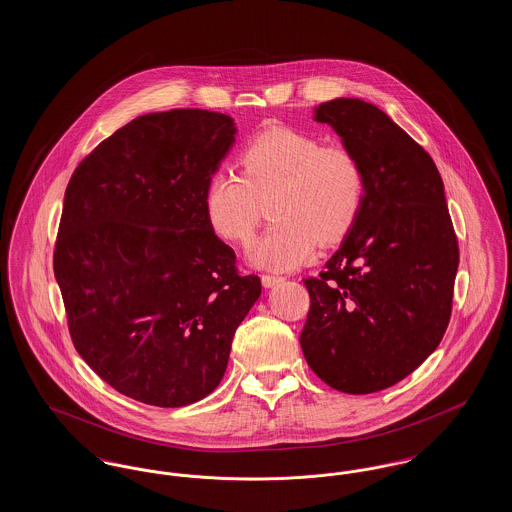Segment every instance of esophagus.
<instances>
[{"mask_svg":"<svg viewBox=\"0 0 512 512\" xmlns=\"http://www.w3.org/2000/svg\"><path fill=\"white\" fill-rule=\"evenodd\" d=\"M261 282H263L265 288H274L276 284L284 282V278H282V276H272V274H263V276H261Z\"/></svg>","mask_w":512,"mask_h":512,"instance_id":"1","label":"esophagus"}]
</instances>
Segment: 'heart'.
<instances>
[{"label":"heart","instance_id":"1","mask_svg":"<svg viewBox=\"0 0 512 512\" xmlns=\"http://www.w3.org/2000/svg\"><path fill=\"white\" fill-rule=\"evenodd\" d=\"M366 172L359 155L292 128H268L238 155V172H215L203 197L205 219L220 240L251 242L261 220H274L249 261L292 270L315 251L343 242L363 211ZM268 211H264V207Z\"/></svg>","mask_w":512,"mask_h":512}]
</instances>
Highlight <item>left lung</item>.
Listing matches in <instances>:
<instances>
[{"label":"left lung","instance_id":"1","mask_svg":"<svg viewBox=\"0 0 512 512\" xmlns=\"http://www.w3.org/2000/svg\"><path fill=\"white\" fill-rule=\"evenodd\" d=\"M363 161L366 197L357 224L317 278L301 349L313 372L343 393L386 390L422 365L443 338L459 242L430 153L376 105L320 103Z\"/></svg>","mask_w":512,"mask_h":512}]
</instances>
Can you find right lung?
<instances>
[{"instance_id":"right-lung-1","label":"right lung","mask_w":512,"mask_h":512,"mask_svg":"<svg viewBox=\"0 0 512 512\" xmlns=\"http://www.w3.org/2000/svg\"><path fill=\"white\" fill-rule=\"evenodd\" d=\"M234 134L215 111L149 113L69 180L53 249L69 334L99 378L140 403L184 407L215 390L261 295L203 209Z\"/></svg>"}]
</instances>
